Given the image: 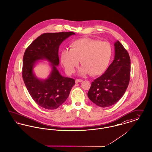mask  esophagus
<instances>
[{
	"mask_svg": "<svg viewBox=\"0 0 152 152\" xmlns=\"http://www.w3.org/2000/svg\"><path fill=\"white\" fill-rule=\"evenodd\" d=\"M82 81V80H80V79H76L75 80V82L76 83H79V82H81Z\"/></svg>",
	"mask_w": 152,
	"mask_h": 152,
	"instance_id": "obj_1",
	"label": "esophagus"
}]
</instances>
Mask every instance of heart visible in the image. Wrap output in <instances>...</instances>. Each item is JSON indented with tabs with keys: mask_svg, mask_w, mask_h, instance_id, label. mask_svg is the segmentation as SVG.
I'll list each match as a JSON object with an SVG mask.
<instances>
[{
	"mask_svg": "<svg viewBox=\"0 0 152 152\" xmlns=\"http://www.w3.org/2000/svg\"><path fill=\"white\" fill-rule=\"evenodd\" d=\"M112 49L107 42L89 38L73 41L70 49L64 50L61 53V61L66 72L71 74L80 61L82 66L78 73L93 75H99L107 67L111 59Z\"/></svg>",
	"mask_w": 152,
	"mask_h": 152,
	"instance_id": "b5f03b06",
	"label": "heart"
}]
</instances>
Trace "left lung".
Listing matches in <instances>:
<instances>
[{
	"label": "left lung",
	"instance_id": "1",
	"mask_svg": "<svg viewBox=\"0 0 152 152\" xmlns=\"http://www.w3.org/2000/svg\"><path fill=\"white\" fill-rule=\"evenodd\" d=\"M114 59L107 70L91 82L89 99L99 107L105 108L119 101L128 87L130 77V58L119 41L114 43Z\"/></svg>",
	"mask_w": 152,
	"mask_h": 152
}]
</instances>
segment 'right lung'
Returning <instances> with one entry per match:
<instances>
[{"label":"right lung","instance_id":"add662e5","mask_svg":"<svg viewBox=\"0 0 152 152\" xmlns=\"http://www.w3.org/2000/svg\"><path fill=\"white\" fill-rule=\"evenodd\" d=\"M75 33L59 32L44 33L33 41L26 48L23 58L22 77L33 100L47 110H55L66 100L75 80L62 76L57 67L61 43ZM50 62L51 71L46 79L37 77L33 69L38 60Z\"/></svg>","mask_w":152,"mask_h":152}]
</instances>
